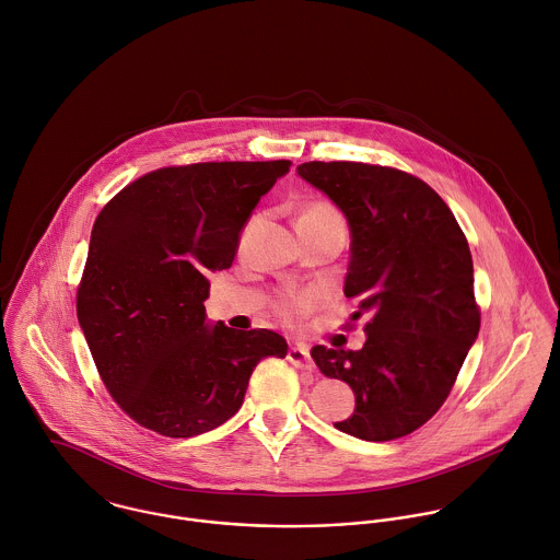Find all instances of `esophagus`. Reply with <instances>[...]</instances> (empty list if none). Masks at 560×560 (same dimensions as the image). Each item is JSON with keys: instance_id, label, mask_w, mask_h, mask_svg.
Returning a JSON list of instances; mask_svg holds the SVG:
<instances>
[{"instance_id": "obj_1", "label": "esophagus", "mask_w": 560, "mask_h": 560, "mask_svg": "<svg viewBox=\"0 0 560 560\" xmlns=\"http://www.w3.org/2000/svg\"><path fill=\"white\" fill-rule=\"evenodd\" d=\"M288 359H290L292 365H296L299 370H305V372H314V368H316L310 348H307V346H301V343H299V346H290Z\"/></svg>"}]
</instances>
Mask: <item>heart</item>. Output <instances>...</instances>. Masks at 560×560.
<instances>
[{"mask_svg":"<svg viewBox=\"0 0 560 560\" xmlns=\"http://www.w3.org/2000/svg\"><path fill=\"white\" fill-rule=\"evenodd\" d=\"M299 221L334 224V226H341V229H343V221H341L339 212H337L334 206H329V203H314V206H310V208L299 217ZM307 305H310V301H307V299L290 296V299H285V301L281 303V312H283V316L294 318V316H299L301 312H305V310H307Z\"/></svg>","mask_w":560,"mask_h":560,"instance_id":"1","label":"heart"}]
</instances>
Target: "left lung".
<instances>
[{
	"instance_id": "1",
	"label": "left lung",
	"mask_w": 560,
	"mask_h": 560,
	"mask_svg": "<svg viewBox=\"0 0 560 560\" xmlns=\"http://www.w3.org/2000/svg\"><path fill=\"white\" fill-rule=\"evenodd\" d=\"M299 177L325 192L350 229L343 294L370 316L359 350L314 346L320 372L341 378L354 411L336 429L365 442L429 422L478 337L474 264L442 197L422 179L361 162H305Z\"/></svg>"
}]
</instances>
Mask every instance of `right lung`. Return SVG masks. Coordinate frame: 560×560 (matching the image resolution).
I'll list each match as a JSON object with an SVG mask.
<instances>
[{"label": "right lung", "mask_w": 560, "mask_h": 560, "mask_svg": "<svg viewBox=\"0 0 560 560\" xmlns=\"http://www.w3.org/2000/svg\"><path fill=\"white\" fill-rule=\"evenodd\" d=\"M290 173L277 162H206L153 171L93 224L78 320L118 407L166 438L224 424L264 357L285 337L210 323L208 275L231 266L259 199Z\"/></svg>", "instance_id": "right-lung-1"}]
</instances>
